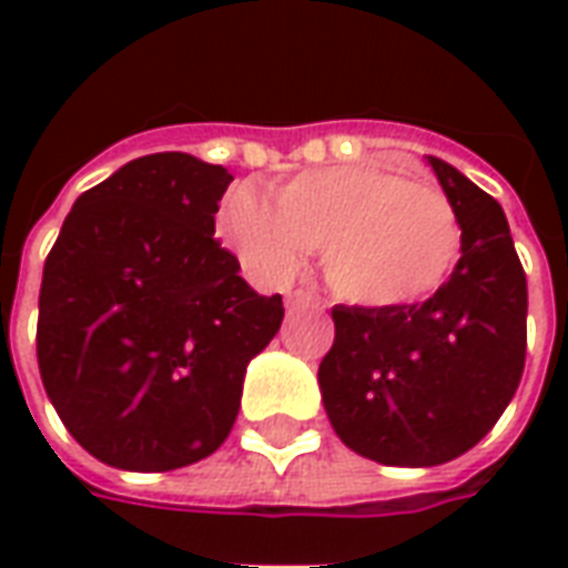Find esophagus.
<instances>
[{
  "instance_id": "34e87169",
  "label": "esophagus",
  "mask_w": 568,
  "mask_h": 568,
  "mask_svg": "<svg viewBox=\"0 0 568 568\" xmlns=\"http://www.w3.org/2000/svg\"><path fill=\"white\" fill-rule=\"evenodd\" d=\"M320 304V297L307 292V288H295V292H288L285 297V307L288 310H301V307H316Z\"/></svg>"
}]
</instances>
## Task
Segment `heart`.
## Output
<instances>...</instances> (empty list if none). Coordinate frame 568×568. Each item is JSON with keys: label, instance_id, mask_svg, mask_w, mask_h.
<instances>
[{"label": "heart", "instance_id": "1", "mask_svg": "<svg viewBox=\"0 0 568 568\" xmlns=\"http://www.w3.org/2000/svg\"><path fill=\"white\" fill-rule=\"evenodd\" d=\"M224 227L248 271L285 283L325 248L337 295L371 310L407 307L447 283L463 246L450 197L386 163H337L288 179L273 206L236 187Z\"/></svg>", "mask_w": 568, "mask_h": 568}]
</instances>
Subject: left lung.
Returning <instances> with one entry per match:
<instances>
[{"label": "left lung", "instance_id": "left-lung-1", "mask_svg": "<svg viewBox=\"0 0 568 568\" xmlns=\"http://www.w3.org/2000/svg\"><path fill=\"white\" fill-rule=\"evenodd\" d=\"M463 224V258L423 304L332 310L320 365L325 414L349 450L383 465L450 463L496 426L526 362V273L505 212L428 158Z\"/></svg>", "mask_w": 568, "mask_h": 568}]
</instances>
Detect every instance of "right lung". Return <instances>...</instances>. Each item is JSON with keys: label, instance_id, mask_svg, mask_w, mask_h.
Segmentation results:
<instances>
[{"label": "right lung", "instance_id": "1", "mask_svg": "<svg viewBox=\"0 0 568 568\" xmlns=\"http://www.w3.org/2000/svg\"><path fill=\"white\" fill-rule=\"evenodd\" d=\"M234 182L161 151L84 191L48 252L36 356L69 435L100 463L173 471L222 447L246 365L283 322L215 240Z\"/></svg>", "mask_w": 568, "mask_h": 568}]
</instances>
